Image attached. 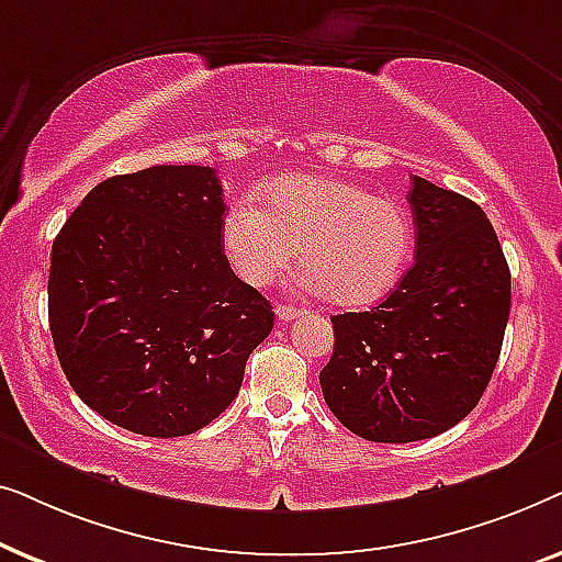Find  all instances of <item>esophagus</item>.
Here are the masks:
<instances>
[{
  "label": "esophagus",
  "instance_id": "1",
  "mask_svg": "<svg viewBox=\"0 0 562 562\" xmlns=\"http://www.w3.org/2000/svg\"><path fill=\"white\" fill-rule=\"evenodd\" d=\"M276 317H279L281 322H291V319L299 317V310H296V306L279 304V306H276Z\"/></svg>",
  "mask_w": 562,
  "mask_h": 562
}]
</instances>
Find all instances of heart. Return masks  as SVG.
Wrapping results in <instances>:
<instances>
[{"label":"heart","mask_w":562,"mask_h":562,"mask_svg":"<svg viewBox=\"0 0 562 562\" xmlns=\"http://www.w3.org/2000/svg\"><path fill=\"white\" fill-rule=\"evenodd\" d=\"M263 210L237 202L220 225L222 250L250 286H268L299 256V283L345 306L389 294L409 263L414 227L394 199L352 181L294 176L260 189Z\"/></svg>","instance_id":"1"}]
</instances>
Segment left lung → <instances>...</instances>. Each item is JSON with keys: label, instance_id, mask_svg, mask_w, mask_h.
<instances>
[{"label": "left lung", "instance_id": "1", "mask_svg": "<svg viewBox=\"0 0 562 562\" xmlns=\"http://www.w3.org/2000/svg\"><path fill=\"white\" fill-rule=\"evenodd\" d=\"M414 266L371 312L335 314L319 386L371 442H417L473 412L502 352L512 276L486 212L412 176Z\"/></svg>", "mask_w": 562, "mask_h": 562}]
</instances>
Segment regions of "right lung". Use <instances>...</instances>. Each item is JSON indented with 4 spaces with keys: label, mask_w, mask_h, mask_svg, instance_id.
<instances>
[{
    "label": "right lung",
    "mask_w": 562,
    "mask_h": 562,
    "mask_svg": "<svg viewBox=\"0 0 562 562\" xmlns=\"http://www.w3.org/2000/svg\"><path fill=\"white\" fill-rule=\"evenodd\" d=\"M225 194L210 166H153L89 191L50 252L48 322L83 404L122 429L181 437L243 386L273 329L263 294L220 243Z\"/></svg>",
    "instance_id": "right-lung-1"
}]
</instances>
